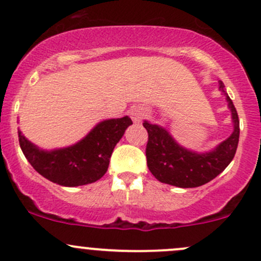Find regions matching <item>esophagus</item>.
Here are the masks:
<instances>
[{
    "label": "esophagus",
    "instance_id": "1",
    "mask_svg": "<svg viewBox=\"0 0 261 261\" xmlns=\"http://www.w3.org/2000/svg\"><path fill=\"white\" fill-rule=\"evenodd\" d=\"M130 115H131V119H133L134 122H141V120L144 119L145 116L147 115L146 110L141 106H135L130 110Z\"/></svg>",
    "mask_w": 261,
    "mask_h": 261
}]
</instances>
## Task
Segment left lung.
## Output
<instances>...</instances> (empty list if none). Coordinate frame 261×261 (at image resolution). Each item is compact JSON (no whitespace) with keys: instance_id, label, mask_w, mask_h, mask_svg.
Here are the masks:
<instances>
[{"instance_id":"obj_1","label":"left lung","mask_w":261,"mask_h":261,"mask_svg":"<svg viewBox=\"0 0 261 261\" xmlns=\"http://www.w3.org/2000/svg\"><path fill=\"white\" fill-rule=\"evenodd\" d=\"M219 90L225 95L231 112V135L210 151L196 152L181 146L165 127L145 120L144 127L149 133L146 146L147 167L160 182L177 188H197L215 179L231 163L239 142L240 127L237 109L225 91L223 81Z\"/></svg>"}]
</instances>
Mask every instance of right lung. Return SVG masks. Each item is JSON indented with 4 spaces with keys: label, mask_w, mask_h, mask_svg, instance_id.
I'll return each mask as SVG.
<instances>
[{
    "label": "right lung",
    "mask_w": 261,
    "mask_h": 261,
    "mask_svg": "<svg viewBox=\"0 0 261 261\" xmlns=\"http://www.w3.org/2000/svg\"><path fill=\"white\" fill-rule=\"evenodd\" d=\"M130 125L133 121L128 116L103 120L76 144L54 150L32 144L20 128L18 141L24 158L38 174L55 184L73 188L95 182L106 174L111 153Z\"/></svg>",
    "instance_id": "obj_1"
}]
</instances>
